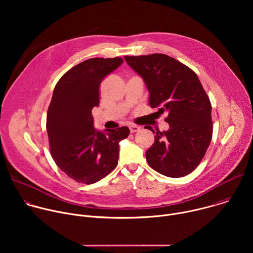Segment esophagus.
Instances as JSON below:
<instances>
[{
    "label": "esophagus",
    "mask_w": 253,
    "mask_h": 253,
    "mask_svg": "<svg viewBox=\"0 0 253 253\" xmlns=\"http://www.w3.org/2000/svg\"><path fill=\"white\" fill-rule=\"evenodd\" d=\"M129 129H130V132L131 133H135L137 131L140 130V127L139 126H136V125H130L129 126Z\"/></svg>",
    "instance_id": "34e87169"
}]
</instances>
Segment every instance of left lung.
Wrapping results in <instances>:
<instances>
[{
  "instance_id": "left-lung-1",
  "label": "left lung",
  "mask_w": 253,
  "mask_h": 253,
  "mask_svg": "<svg viewBox=\"0 0 253 253\" xmlns=\"http://www.w3.org/2000/svg\"><path fill=\"white\" fill-rule=\"evenodd\" d=\"M127 64L143 79L149 105L167 114L169 129L157 131L146 151L151 168L172 178L191 173L204 157L212 138L211 104L197 75L164 54L125 56ZM147 129L153 133L151 126Z\"/></svg>"
}]
</instances>
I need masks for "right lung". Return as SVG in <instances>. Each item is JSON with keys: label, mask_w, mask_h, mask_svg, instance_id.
<instances>
[{"label": "right lung", "mask_w": 253, "mask_h": 253, "mask_svg": "<svg viewBox=\"0 0 253 253\" xmlns=\"http://www.w3.org/2000/svg\"><path fill=\"white\" fill-rule=\"evenodd\" d=\"M123 60L92 58L61 77L55 86L47 113L51 154L57 166L77 182L92 184L117 165L119 142L130 134L128 127L96 130L92 109L99 105V86Z\"/></svg>", "instance_id": "1"}]
</instances>
